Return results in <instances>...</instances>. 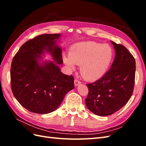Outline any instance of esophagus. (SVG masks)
Segmentation results:
<instances>
[{"label":"esophagus","instance_id":"obj_1","mask_svg":"<svg viewBox=\"0 0 146 146\" xmlns=\"http://www.w3.org/2000/svg\"><path fill=\"white\" fill-rule=\"evenodd\" d=\"M80 84H81V82L80 81L77 80V79H75V80H74V85H75V86H78L79 85H80Z\"/></svg>","mask_w":146,"mask_h":146}]
</instances>
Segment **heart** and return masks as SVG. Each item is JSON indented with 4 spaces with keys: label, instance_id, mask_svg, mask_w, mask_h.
Instances as JSON below:
<instances>
[{
    "label": "heart",
    "instance_id": "heart-1",
    "mask_svg": "<svg viewBox=\"0 0 146 146\" xmlns=\"http://www.w3.org/2000/svg\"><path fill=\"white\" fill-rule=\"evenodd\" d=\"M113 50L108 45L94 41L80 42L70 48L69 56L63 61L70 70L80 65V73L88 80H96L107 72L113 58Z\"/></svg>",
    "mask_w": 146,
    "mask_h": 146
}]
</instances>
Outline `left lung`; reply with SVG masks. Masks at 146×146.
<instances>
[{"label":"left lung","mask_w":146,"mask_h":146,"mask_svg":"<svg viewBox=\"0 0 146 146\" xmlns=\"http://www.w3.org/2000/svg\"><path fill=\"white\" fill-rule=\"evenodd\" d=\"M111 42L116 54L111 68L99 80L86 84V107L100 116L111 115L122 108L133 94L135 84L134 57L122 44Z\"/></svg>","instance_id":"1"}]
</instances>
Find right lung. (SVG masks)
Instances as JSON below:
<instances>
[{"mask_svg":"<svg viewBox=\"0 0 146 146\" xmlns=\"http://www.w3.org/2000/svg\"><path fill=\"white\" fill-rule=\"evenodd\" d=\"M61 34H44L25 42L13 59L11 85L13 94L29 111L50 113L58 108L69 91L74 88L72 76L61 72L62 50L58 46ZM50 53L53 61L43 60Z\"/></svg>","mask_w":146,"mask_h":146,"instance_id":"1","label":"right lung"}]
</instances>
